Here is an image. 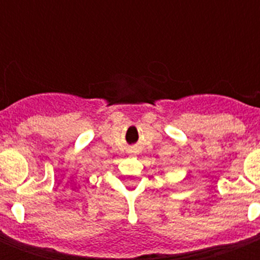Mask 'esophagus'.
I'll use <instances>...</instances> for the list:
<instances>
[{
  "mask_svg": "<svg viewBox=\"0 0 260 260\" xmlns=\"http://www.w3.org/2000/svg\"><path fill=\"white\" fill-rule=\"evenodd\" d=\"M131 154H136V151H131Z\"/></svg>",
  "mask_w": 260,
  "mask_h": 260,
  "instance_id": "obj_1",
  "label": "esophagus"
}]
</instances>
